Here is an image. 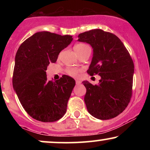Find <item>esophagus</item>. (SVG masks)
<instances>
[{
    "mask_svg": "<svg viewBox=\"0 0 150 150\" xmlns=\"http://www.w3.org/2000/svg\"><path fill=\"white\" fill-rule=\"evenodd\" d=\"M75 82H76V85H80V84H81V81L79 80H77L76 81H75Z\"/></svg>",
    "mask_w": 150,
    "mask_h": 150,
    "instance_id": "1",
    "label": "esophagus"
}]
</instances>
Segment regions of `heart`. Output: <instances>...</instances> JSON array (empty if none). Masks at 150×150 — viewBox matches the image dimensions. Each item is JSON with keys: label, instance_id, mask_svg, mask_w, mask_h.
<instances>
[{"label": "heart", "instance_id": "b5f03b06", "mask_svg": "<svg viewBox=\"0 0 150 150\" xmlns=\"http://www.w3.org/2000/svg\"><path fill=\"white\" fill-rule=\"evenodd\" d=\"M89 46L86 44H76L75 46H74V50L76 52L77 54L80 53L82 51H85V49H88ZM80 69H77V68H68V70H67V73L68 75H70L72 77H77L79 75V73L80 72Z\"/></svg>", "mask_w": 150, "mask_h": 150}]
</instances>
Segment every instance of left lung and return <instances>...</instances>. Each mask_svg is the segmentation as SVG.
<instances>
[{"instance_id": "8db88e82", "label": "left lung", "mask_w": 150, "mask_h": 150, "mask_svg": "<svg viewBox=\"0 0 150 150\" xmlns=\"http://www.w3.org/2000/svg\"><path fill=\"white\" fill-rule=\"evenodd\" d=\"M77 41L93 49L87 73L101 77L96 85L82 82L87 89L84 99L87 111L98 119L115 118L124 111L131 98L133 61L119 38L110 32L89 30L79 34Z\"/></svg>"}]
</instances>
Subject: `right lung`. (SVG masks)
Masks as SVG:
<instances>
[{
    "label": "right lung",
    "instance_id": "1",
    "mask_svg": "<svg viewBox=\"0 0 150 150\" xmlns=\"http://www.w3.org/2000/svg\"><path fill=\"white\" fill-rule=\"evenodd\" d=\"M72 41L70 35L39 32L26 39L17 51L13 88L22 106L34 119L54 122L66 112L75 81L68 75L49 81L46 70Z\"/></svg>",
    "mask_w": 150,
    "mask_h": 150
}]
</instances>
